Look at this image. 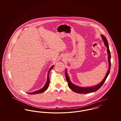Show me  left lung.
Wrapping results in <instances>:
<instances>
[{
  "instance_id": "left-lung-1",
  "label": "left lung",
  "mask_w": 121,
  "mask_h": 121,
  "mask_svg": "<svg viewBox=\"0 0 121 121\" xmlns=\"http://www.w3.org/2000/svg\"><path fill=\"white\" fill-rule=\"evenodd\" d=\"M101 35L102 39L104 41V45H105V47L107 48V53H108V70L107 71L104 80L101 82H100L98 84H97V85L93 86L83 87V86H80L76 85L74 84H73V83H72V82H71V81L70 80L68 72H67V69H66V72H65V75H66V78L67 81L68 82V86L70 88V89H71L73 91H74L75 93H79V94H87V93H93V92H95L96 91L104 84L105 81H106L107 77L108 76V75L109 73L110 69V67H111L110 52L109 49L108 44V40H107V39L103 35Z\"/></svg>"
}]
</instances>
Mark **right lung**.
<instances>
[{"label":"right lung","instance_id":"obj_1","mask_svg":"<svg viewBox=\"0 0 121 121\" xmlns=\"http://www.w3.org/2000/svg\"><path fill=\"white\" fill-rule=\"evenodd\" d=\"M54 65H53L52 66V67L50 68V69H49L48 71V76H47V82H46V83H45L44 86H43L42 88H41V89L38 90H37V91H35L34 92H31V93H28L27 94H30V95H36V94H40V93H42L45 91H46L48 86H49V83H50V80H49V72L51 70H52V69L53 68V67H54Z\"/></svg>","mask_w":121,"mask_h":121}]
</instances>
